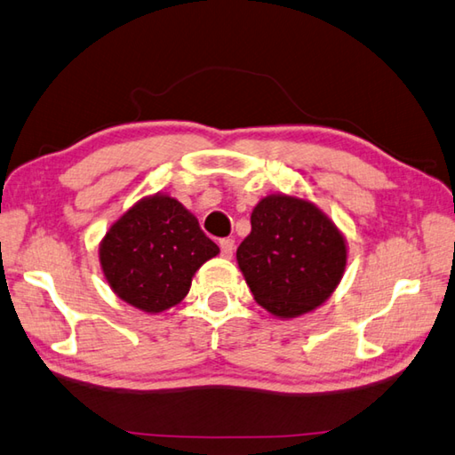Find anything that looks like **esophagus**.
Here are the masks:
<instances>
[{"label": "esophagus", "instance_id": "1", "mask_svg": "<svg viewBox=\"0 0 455 455\" xmlns=\"http://www.w3.org/2000/svg\"><path fill=\"white\" fill-rule=\"evenodd\" d=\"M220 254L225 258H233V252H235V240L233 238H222L220 243Z\"/></svg>", "mask_w": 455, "mask_h": 455}]
</instances>
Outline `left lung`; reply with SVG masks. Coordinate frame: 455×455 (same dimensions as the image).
I'll return each instance as SVG.
<instances>
[{"mask_svg": "<svg viewBox=\"0 0 455 455\" xmlns=\"http://www.w3.org/2000/svg\"><path fill=\"white\" fill-rule=\"evenodd\" d=\"M252 230L236 251L254 299L280 317L322 306L339 283L347 246L315 204L270 195L256 204Z\"/></svg>", "mask_w": 455, "mask_h": 455, "instance_id": "obj_1", "label": "left lung"}]
</instances>
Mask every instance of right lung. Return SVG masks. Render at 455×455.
Wrapping results in <instances>:
<instances>
[{"mask_svg":"<svg viewBox=\"0 0 455 455\" xmlns=\"http://www.w3.org/2000/svg\"><path fill=\"white\" fill-rule=\"evenodd\" d=\"M219 246L180 201L156 195L116 220L100 244L110 288L133 307L157 314L187 296L191 278Z\"/></svg>","mask_w":455,"mask_h":455,"instance_id":"add662e5","label":"right lung"}]
</instances>
